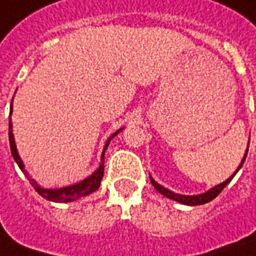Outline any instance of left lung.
<instances>
[{"mask_svg": "<svg viewBox=\"0 0 256 256\" xmlns=\"http://www.w3.org/2000/svg\"><path fill=\"white\" fill-rule=\"evenodd\" d=\"M246 153H248V149H246V154H244V158L241 160V163H240L238 168H237V172H238L240 168L242 167V164H244V162H246ZM237 172L232 174L230 178H227L224 181V182H222V184L216 185V186H213L212 190H209V191H206L205 194H199V195H180V194H176V192L172 191H168L167 188H164V186H162L160 184H158L152 178L150 177V182L153 184V186L156 188V191H158L160 194H163L164 196H167V198L172 199V200H177V202H180V204H184V205H190V206H196V205H204V204H208V202H210L212 199H214L218 195H219L220 192L224 190V186L230 181L232 180V177L237 174Z\"/></svg>", "mask_w": 256, "mask_h": 256, "instance_id": "left-lung-1", "label": "left lung"}]
</instances>
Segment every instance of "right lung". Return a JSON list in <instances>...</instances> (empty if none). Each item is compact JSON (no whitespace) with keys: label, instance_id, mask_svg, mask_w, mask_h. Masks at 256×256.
Wrapping results in <instances>:
<instances>
[{"label":"right lung","instance_id":"right-lung-1","mask_svg":"<svg viewBox=\"0 0 256 256\" xmlns=\"http://www.w3.org/2000/svg\"><path fill=\"white\" fill-rule=\"evenodd\" d=\"M10 114H12V103H10ZM122 131V128L121 130H118L116 131L112 135H111L108 140L106 142L104 149H103V154H102V164L98 167L96 172H93L92 176H89L88 178H84V181H80V182H78V184L70 185V186H64V188H57V190H48V188H43V186H40V185L37 184L36 181L33 178L29 177V172L24 170V162L20 160L19 158V154H18L16 150V145H15V138H14V134H12V124H10V152H12V156L15 158V162H16V164L19 166V168L24 172V174L28 177V180L30 181V184L33 185V188L36 190L43 198L48 199V200H52V202H72V200H76V199L82 198V196H86V195H89L92 192H94L96 190H98V186H100V182H102V178H103V174H104V153L106 149H107V146L110 144V140L116 135H117L118 132Z\"/></svg>","mask_w":256,"mask_h":256}]
</instances>
